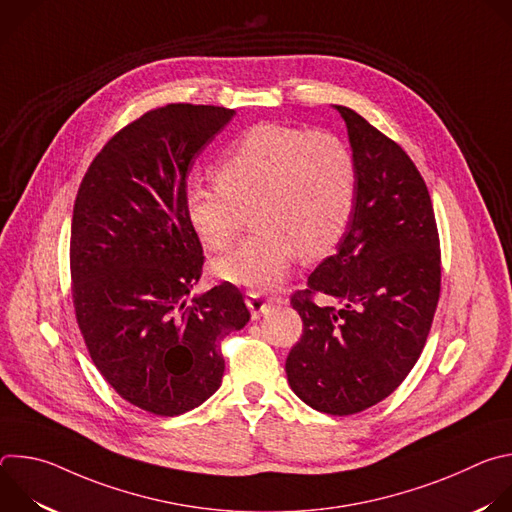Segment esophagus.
I'll use <instances>...</instances> for the list:
<instances>
[{"label": "esophagus", "mask_w": 512, "mask_h": 512, "mask_svg": "<svg viewBox=\"0 0 512 512\" xmlns=\"http://www.w3.org/2000/svg\"><path fill=\"white\" fill-rule=\"evenodd\" d=\"M281 304H283L281 298H265V296L257 294V291H247V308L251 310L253 318L265 316V314H269L273 308H277Z\"/></svg>", "instance_id": "1"}]
</instances>
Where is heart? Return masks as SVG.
I'll return each mask as SVG.
<instances>
[{
    "label": "heart",
    "instance_id": "b5f03b06",
    "mask_svg": "<svg viewBox=\"0 0 512 512\" xmlns=\"http://www.w3.org/2000/svg\"><path fill=\"white\" fill-rule=\"evenodd\" d=\"M356 202V166L332 133L259 123L239 135L218 160L214 182H192L186 214L200 241L229 249L253 203L259 227L216 263L227 281L271 289L300 253L328 255L344 237Z\"/></svg>",
    "mask_w": 512,
    "mask_h": 512
}]
</instances>
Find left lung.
<instances>
[{
	"instance_id": "obj_1",
	"label": "left lung",
	"mask_w": 512,
	"mask_h": 512,
	"mask_svg": "<svg viewBox=\"0 0 512 512\" xmlns=\"http://www.w3.org/2000/svg\"><path fill=\"white\" fill-rule=\"evenodd\" d=\"M346 123L356 202L336 253L291 298L304 334L285 373L306 405L352 415L389 397L417 362L440 300V239L427 186L411 158L356 111ZM312 293L335 302L318 307Z\"/></svg>"
}]
</instances>
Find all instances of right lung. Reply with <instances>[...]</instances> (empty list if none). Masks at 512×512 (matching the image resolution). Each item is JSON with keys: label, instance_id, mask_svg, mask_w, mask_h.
Listing matches in <instances>:
<instances>
[{"label": "right lung", "instance_id": "obj_1", "mask_svg": "<svg viewBox=\"0 0 512 512\" xmlns=\"http://www.w3.org/2000/svg\"><path fill=\"white\" fill-rule=\"evenodd\" d=\"M235 117L212 105H166L107 141L72 212L70 275L77 322L105 381L162 417L221 387V340L251 314L233 283L190 291L202 245L186 214L194 160Z\"/></svg>", "mask_w": 512, "mask_h": 512}]
</instances>
